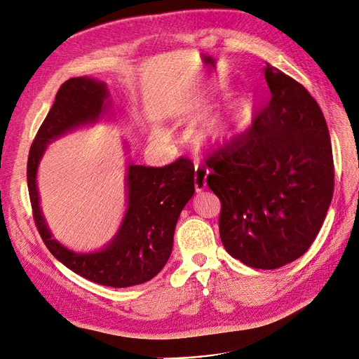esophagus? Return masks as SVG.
<instances>
[{"instance_id": "obj_1", "label": "esophagus", "mask_w": 359, "mask_h": 359, "mask_svg": "<svg viewBox=\"0 0 359 359\" xmlns=\"http://www.w3.org/2000/svg\"><path fill=\"white\" fill-rule=\"evenodd\" d=\"M206 177H208V170L196 165L194 166V189H196V191H202L206 189Z\"/></svg>"}]
</instances>
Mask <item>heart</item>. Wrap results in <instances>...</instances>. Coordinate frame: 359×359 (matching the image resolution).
<instances>
[{
  "instance_id": "obj_1",
  "label": "heart",
  "mask_w": 359,
  "mask_h": 359,
  "mask_svg": "<svg viewBox=\"0 0 359 359\" xmlns=\"http://www.w3.org/2000/svg\"><path fill=\"white\" fill-rule=\"evenodd\" d=\"M243 123H245V111L241 107H236L200 128L197 140L200 144L209 149L225 147L238 135ZM157 135L162 137L163 134L157 133Z\"/></svg>"
}]
</instances>
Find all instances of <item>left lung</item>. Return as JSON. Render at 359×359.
I'll return each mask as SVG.
<instances>
[{
    "label": "left lung",
    "mask_w": 359,
    "mask_h": 359,
    "mask_svg": "<svg viewBox=\"0 0 359 359\" xmlns=\"http://www.w3.org/2000/svg\"><path fill=\"white\" fill-rule=\"evenodd\" d=\"M271 100L250 130L206 162L221 200L225 250L248 266L276 269L318 236L334 190L324 114L302 83L266 63Z\"/></svg>",
    "instance_id": "left-lung-1"
}]
</instances>
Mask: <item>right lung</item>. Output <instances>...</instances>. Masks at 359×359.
Segmentation results:
<instances>
[{"mask_svg": "<svg viewBox=\"0 0 359 359\" xmlns=\"http://www.w3.org/2000/svg\"><path fill=\"white\" fill-rule=\"evenodd\" d=\"M110 109L104 82L88 76L67 79L31 146L27 189L36 228L55 259L93 283L122 289L151 280L168 262L180 213L194 194V166L184 157L163 168L130 163L125 178L126 212L116 236L91 253H76L60 245L53 238L39 208V162L50 142L98 122Z\"/></svg>", "mask_w": 359, "mask_h": 359, "instance_id": "1", "label": "right lung"}]
</instances>
